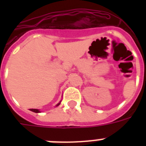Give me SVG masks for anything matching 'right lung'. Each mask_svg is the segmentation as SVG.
Masks as SVG:
<instances>
[{
	"label": "right lung",
	"instance_id": "right-lung-1",
	"mask_svg": "<svg viewBox=\"0 0 146 146\" xmlns=\"http://www.w3.org/2000/svg\"><path fill=\"white\" fill-rule=\"evenodd\" d=\"M60 104V103H58V104H57L56 106H58ZM30 111H33V112H35V113H39L40 112L39 110H38V109H30Z\"/></svg>",
	"mask_w": 146,
	"mask_h": 146
}]
</instances>
